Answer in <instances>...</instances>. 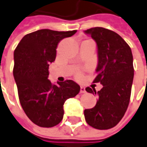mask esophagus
I'll return each instance as SVG.
<instances>
[{
  "label": "esophagus",
  "mask_w": 147,
  "mask_h": 147,
  "mask_svg": "<svg viewBox=\"0 0 147 147\" xmlns=\"http://www.w3.org/2000/svg\"><path fill=\"white\" fill-rule=\"evenodd\" d=\"M86 90H85V88L84 87L81 86L80 87V93H85Z\"/></svg>",
  "instance_id": "1"
}]
</instances>
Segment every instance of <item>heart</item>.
Returning <instances> with one entry per match:
<instances>
[{"instance_id": "obj_1", "label": "heart", "mask_w": 147, "mask_h": 147, "mask_svg": "<svg viewBox=\"0 0 147 147\" xmlns=\"http://www.w3.org/2000/svg\"><path fill=\"white\" fill-rule=\"evenodd\" d=\"M80 76H81V73H78L77 74V77H80Z\"/></svg>"}]
</instances>
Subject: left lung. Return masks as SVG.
I'll use <instances>...</instances> for the list:
<instances>
[{"label": "left lung", "mask_w": 147, "mask_h": 147, "mask_svg": "<svg viewBox=\"0 0 147 147\" xmlns=\"http://www.w3.org/2000/svg\"><path fill=\"white\" fill-rule=\"evenodd\" d=\"M96 41L98 50L97 76L93 83H100L98 92L88 87V92L97 95L96 105L84 110L87 123L97 129H111L119 123L127 110L134 80L131 49L117 33L103 27L85 30Z\"/></svg>", "instance_id": "left-lung-1"}]
</instances>
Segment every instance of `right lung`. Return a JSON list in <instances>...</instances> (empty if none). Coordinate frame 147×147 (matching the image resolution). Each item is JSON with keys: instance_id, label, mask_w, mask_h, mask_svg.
Instances as JSON below:
<instances>
[{"instance_id": "add662e5", "label": "right lung", "mask_w": 147, "mask_h": 147, "mask_svg": "<svg viewBox=\"0 0 147 147\" xmlns=\"http://www.w3.org/2000/svg\"><path fill=\"white\" fill-rule=\"evenodd\" d=\"M76 31L39 30L24 36L15 49L13 72L19 100L26 116L40 127L59 123L64 102L80 92V87L73 80L56 85L48 80L49 64L55 59L58 43Z\"/></svg>"}]
</instances>
